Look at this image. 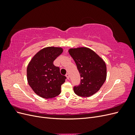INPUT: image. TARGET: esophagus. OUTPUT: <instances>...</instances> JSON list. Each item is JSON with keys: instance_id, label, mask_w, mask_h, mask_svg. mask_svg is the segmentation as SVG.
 Masks as SVG:
<instances>
[{"instance_id": "obj_1", "label": "esophagus", "mask_w": 135, "mask_h": 135, "mask_svg": "<svg viewBox=\"0 0 135 135\" xmlns=\"http://www.w3.org/2000/svg\"><path fill=\"white\" fill-rule=\"evenodd\" d=\"M66 76L68 79H69V73H67V74H66Z\"/></svg>"}]
</instances>
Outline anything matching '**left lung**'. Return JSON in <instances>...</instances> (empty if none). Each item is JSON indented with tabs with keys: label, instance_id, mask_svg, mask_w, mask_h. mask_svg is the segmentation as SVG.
<instances>
[{
	"label": "left lung",
	"instance_id": "left-lung-1",
	"mask_svg": "<svg viewBox=\"0 0 135 135\" xmlns=\"http://www.w3.org/2000/svg\"><path fill=\"white\" fill-rule=\"evenodd\" d=\"M69 54L74 60L80 76V82L73 88L76 95L89 97L96 93L107 78V66L103 60L91 49H70Z\"/></svg>",
	"mask_w": 135,
	"mask_h": 135
}]
</instances>
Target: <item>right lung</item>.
I'll list each match as a JSON object with an SVG mask.
<instances>
[{
	"label": "right lung",
	"instance_id": "obj_1",
	"mask_svg": "<svg viewBox=\"0 0 135 135\" xmlns=\"http://www.w3.org/2000/svg\"><path fill=\"white\" fill-rule=\"evenodd\" d=\"M62 51L61 48H45L33 57L27 66L28 84L36 94L44 99L60 95L61 85L66 79L61 74L60 68L54 65V61Z\"/></svg>",
	"mask_w": 135,
	"mask_h": 135
}]
</instances>
